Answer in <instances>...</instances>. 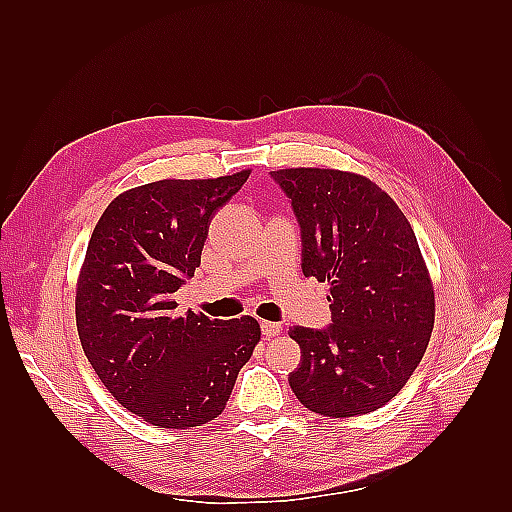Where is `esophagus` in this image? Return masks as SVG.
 <instances>
[{"mask_svg": "<svg viewBox=\"0 0 512 512\" xmlns=\"http://www.w3.org/2000/svg\"><path fill=\"white\" fill-rule=\"evenodd\" d=\"M281 332V323H275V321H262V334L268 336V339H273V336H277Z\"/></svg>", "mask_w": 512, "mask_h": 512, "instance_id": "esophagus-1", "label": "esophagus"}]
</instances>
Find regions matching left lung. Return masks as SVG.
I'll return each instance as SVG.
<instances>
[{
	"instance_id": "8db88e82",
	"label": "left lung",
	"mask_w": 512,
	"mask_h": 512,
	"mask_svg": "<svg viewBox=\"0 0 512 512\" xmlns=\"http://www.w3.org/2000/svg\"><path fill=\"white\" fill-rule=\"evenodd\" d=\"M301 233V270L330 284L328 328L292 325L301 365L288 383L332 418L376 411L427 350L433 288L407 217L372 180L336 169L270 171Z\"/></svg>"
}]
</instances>
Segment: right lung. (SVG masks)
I'll return each instance as SVG.
<instances>
[{
    "label": "right lung",
    "instance_id": "right-lung-1",
    "mask_svg": "<svg viewBox=\"0 0 512 512\" xmlns=\"http://www.w3.org/2000/svg\"><path fill=\"white\" fill-rule=\"evenodd\" d=\"M248 171L215 180H158L112 200L96 224L76 288L83 352L107 391L162 429L224 411L259 343L253 317L178 312L173 292L200 266L213 213Z\"/></svg>",
    "mask_w": 512,
    "mask_h": 512
}]
</instances>
